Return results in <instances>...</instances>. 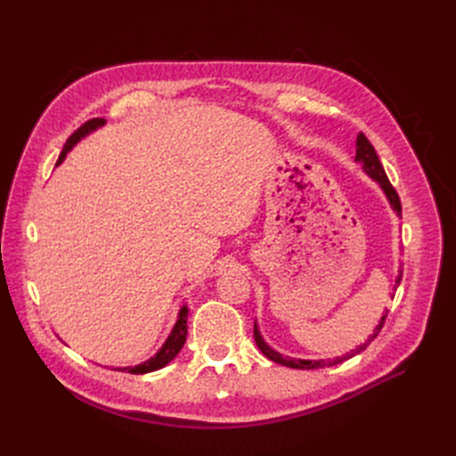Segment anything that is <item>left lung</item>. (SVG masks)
Returning <instances> with one entry per match:
<instances>
[{
	"mask_svg": "<svg viewBox=\"0 0 456 456\" xmlns=\"http://www.w3.org/2000/svg\"><path fill=\"white\" fill-rule=\"evenodd\" d=\"M355 161H362L363 163V169H365V173L367 175H370L372 178H375V181L382 186V190L386 191V196H388V201H390V205L394 207V211H397V215H402V201H399V196H397V191H395V188L390 184V181H388V176H386V173H384V169H382V163H380V159H379V156H377V151H375V148H372V144L369 142V139L367 136L363 134V133H360L357 134V150H355ZM402 278H403V270H399V275H397V280H395V283L399 285V281H402ZM386 315L388 314H384L382 315V320H380V323L377 325V329H375V333H372L369 338H367V342L363 344V346H360V348H355V350H352L350 354H346V355H342V357H337V360H333V362H327V360H320V362H308V360H293V357H283L281 354H278L275 350H272L268 344L262 340V337H260V333H258V329H256V325H255V342H256V346L260 348V352L265 354L268 360H272V362H275V363H280V365H285V367H291V369H322V367H329V365H337V363H342V362H346V360H350V357H354L355 354H360L362 350H365L369 344L377 338V335L380 333V329H382V325H384V322H386Z\"/></svg>",
	"mask_w": 456,
	"mask_h": 456,
	"instance_id": "obj_1",
	"label": "left lung"
}]
</instances>
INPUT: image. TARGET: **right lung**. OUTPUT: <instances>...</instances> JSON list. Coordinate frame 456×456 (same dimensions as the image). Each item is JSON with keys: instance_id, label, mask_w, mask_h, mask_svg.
Returning <instances> with one entry per match:
<instances>
[{"instance_id": "obj_1", "label": "right lung", "mask_w": 456, "mask_h": 456, "mask_svg": "<svg viewBox=\"0 0 456 456\" xmlns=\"http://www.w3.org/2000/svg\"><path fill=\"white\" fill-rule=\"evenodd\" d=\"M102 123H104V119L94 118V119L86 121L81 127H77L70 136H68V141H66V144H64V148H62V154L59 156V161H57V163H61V161L64 159L66 151L70 150V148L81 139V136H86L89 131H93V129H96V127H101ZM186 317H188V310H186V306H184V308L181 310V314H178V320H176V323H175V327H173V330H171L169 338L165 340L161 350H159L154 357H151V360H148V362H144V363H141V365H134V367H123V369L118 367L116 370H127V372H131V375H144V372L158 370V369L167 365V363L173 360V357L183 350L184 342H186V333H188Z\"/></svg>"}]
</instances>
